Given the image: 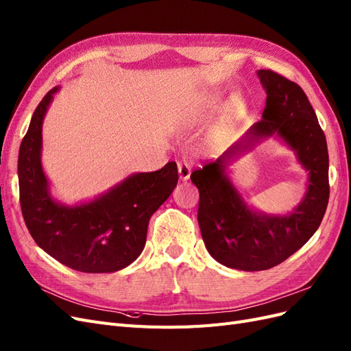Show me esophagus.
Returning a JSON list of instances; mask_svg holds the SVG:
<instances>
[{
	"mask_svg": "<svg viewBox=\"0 0 351 351\" xmlns=\"http://www.w3.org/2000/svg\"><path fill=\"white\" fill-rule=\"evenodd\" d=\"M178 168V176L182 180H187L190 177V173H192V167H190V162L186 161V159H180L177 162Z\"/></svg>",
	"mask_w": 351,
	"mask_h": 351,
	"instance_id": "esophagus-1",
	"label": "esophagus"
}]
</instances>
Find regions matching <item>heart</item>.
<instances>
[{
  "mask_svg": "<svg viewBox=\"0 0 351 351\" xmlns=\"http://www.w3.org/2000/svg\"><path fill=\"white\" fill-rule=\"evenodd\" d=\"M212 105H214V101H212V99H208V101H206V102H205L204 105H202V108H200V110H199L197 112H199V114H200V112H204L205 110L210 108V107H212Z\"/></svg>",
  "mask_w": 351,
  "mask_h": 351,
  "instance_id": "1",
  "label": "heart"
}]
</instances>
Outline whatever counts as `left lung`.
Masks as SVG:
<instances>
[{"instance_id":"obj_1","label":"left lung","mask_w":351,"mask_h":351,"mask_svg":"<svg viewBox=\"0 0 351 351\" xmlns=\"http://www.w3.org/2000/svg\"><path fill=\"white\" fill-rule=\"evenodd\" d=\"M267 90L263 119L249 136L277 133L297 152L309 171V186L302 204L285 217L259 215L244 204L224 174L227 159L247 145H232L215 162H206L190 176L199 190L197 221L210 256L228 268L263 271L277 267L309 240L328 206V147L317 117L299 84L272 70H259Z\"/></svg>"}]
</instances>
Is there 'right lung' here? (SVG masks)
<instances>
[{"label":"right lung","mask_w":351,"mask_h":351,"mask_svg":"<svg viewBox=\"0 0 351 351\" xmlns=\"http://www.w3.org/2000/svg\"><path fill=\"white\" fill-rule=\"evenodd\" d=\"M57 90L42 98L20 145L17 171L26 227L40 249L74 271H120L142 253L152 214L177 186V164L134 174L90 204H56L40 167V145L42 120Z\"/></svg>","instance_id":"1"}]
</instances>
